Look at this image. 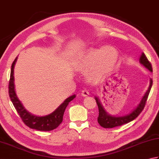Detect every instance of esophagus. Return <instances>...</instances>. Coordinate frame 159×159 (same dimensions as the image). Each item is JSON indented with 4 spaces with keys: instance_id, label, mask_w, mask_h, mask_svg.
Masks as SVG:
<instances>
[{
    "instance_id": "1",
    "label": "esophagus",
    "mask_w": 159,
    "mask_h": 159,
    "mask_svg": "<svg viewBox=\"0 0 159 159\" xmlns=\"http://www.w3.org/2000/svg\"><path fill=\"white\" fill-rule=\"evenodd\" d=\"M89 94V92L88 89H83V90L81 92V95L83 97H88Z\"/></svg>"
}]
</instances>
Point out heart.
Segmentation results:
<instances>
[{
  "label": "heart",
  "instance_id": "1",
  "mask_svg": "<svg viewBox=\"0 0 159 159\" xmlns=\"http://www.w3.org/2000/svg\"><path fill=\"white\" fill-rule=\"evenodd\" d=\"M119 53L111 46L90 48L83 51L75 62V67L83 73L88 72L89 79L94 80L110 73L116 66Z\"/></svg>",
  "mask_w": 159,
  "mask_h": 159
}]
</instances>
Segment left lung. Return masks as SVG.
<instances>
[{"label": "left lung", "mask_w": 159, "mask_h": 159, "mask_svg": "<svg viewBox=\"0 0 159 159\" xmlns=\"http://www.w3.org/2000/svg\"><path fill=\"white\" fill-rule=\"evenodd\" d=\"M139 61L140 64H142L144 67L148 69L151 72H152V67L151 63L149 62V60L147 58L145 55L144 53H142L140 55ZM152 86V80L150 79L149 80V85L148 87V90L146 91L145 94L137 106L134 109L129 112V113L122 115V116H114V115H110L106 111V110L103 108V105L101 103L100 100L98 97H95V100H96L98 108H99V116L97 118V121L101 126L103 128H113L116 126H122L125 124H127L131 121L135 119L139 114L140 113L145 107L146 101L148 99V95L149 94L150 89Z\"/></svg>", "instance_id": "8db88e82"}]
</instances>
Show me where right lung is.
Masks as SVG:
<instances>
[{"label":"right lung","mask_w":159,"mask_h":159,"mask_svg":"<svg viewBox=\"0 0 159 159\" xmlns=\"http://www.w3.org/2000/svg\"><path fill=\"white\" fill-rule=\"evenodd\" d=\"M16 60L17 57L11 65L9 83V95L14 108H16L23 122L30 129L42 131H49L56 129L62 122L63 115H64L65 111L69 103L76 97V94H73L67 98L63 103H62L58 107L50 114L44 115V116H37V115H34L30 113L25 108L16 94L15 86H14V69Z\"/></svg>","instance_id":"obj_1"}]
</instances>
